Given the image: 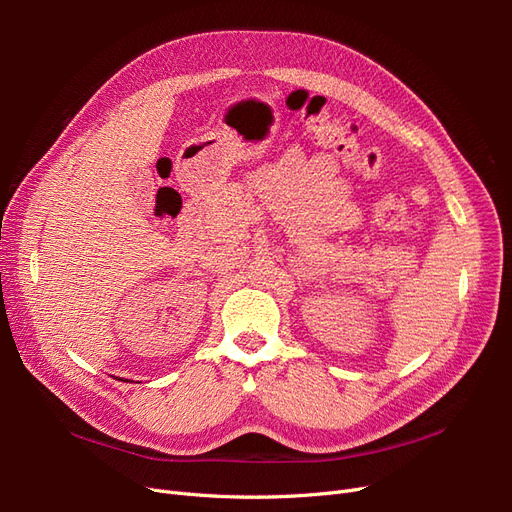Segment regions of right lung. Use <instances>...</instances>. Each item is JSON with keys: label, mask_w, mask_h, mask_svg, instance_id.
I'll list each match as a JSON object with an SVG mask.
<instances>
[{"label": "right lung", "mask_w": 512, "mask_h": 512, "mask_svg": "<svg viewBox=\"0 0 512 512\" xmlns=\"http://www.w3.org/2000/svg\"><path fill=\"white\" fill-rule=\"evenodd\" d=\"M126 382H128V380H126Z\"/></svg>", "instance_id": "right-lung-1"}]
</instances>
